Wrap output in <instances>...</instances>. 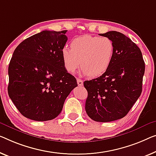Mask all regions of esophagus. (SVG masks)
Instances as JSON below:
<instances>
[{
	"label": "esophagus",
	"instance_id": "34e87169",
	"mask_svg": "<svg viewBox=\"0 0 156 156\" xmlns=\"http://www.w3.org/2000/svg\"><path fill=\"white\" fill-rule=\"evenodd\" d=\"M77 83H78V85L80 86H82L83 85V81L80 78H77Z\"/></svg>",
	"mask_w": 156,
	"mask_h": 156
}]
</instances>
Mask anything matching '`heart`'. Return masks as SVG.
<instances>
[{"mask_svg":"<svg viewBox=\"0 0 156 156\" xmlns=\"http://www.w3.org/2000/svg\"><path fill=\"white\" fill-rule=\"evenodd\" d=\"M71 48L62 51L65 68L74 73L79 66L90 77H98L108 70L115 52L113 41L107 37L85 36L78 37L71 43Z\"/></svg>","mask_w":156,"mask_h":156,"instance_id":"1","label":"heart"}]
</instances>
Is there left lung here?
Instances as JSON below:
<instances>
[{
  "label": "left lung",
  "mask_w": 156,
  "mask_h": 156,
  "mask_svg": "<svg viewBox=\"0 0 156 156\" xmlns=\"http://www.w3.org/2000/svg\"><path fill=\"white\" fill-rule=\"evenodd\" d=\"M100 36L114 44L112 63L101 76L83 84L88 93L87 114L94 121L106 122L125 117L140 97L145 63L140 49L124 34L112 31Z\"/></svg>",
  "instance_id": "1"
}]
</instances>
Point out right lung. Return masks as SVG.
<instances>
[{
	"instance_id": "1",
	"label": "right lung",
	"mask_w": 156,
	"mask_h": 156,
	"mask_svg": "<svg viewBox=\"0 0 156 156\" xmlns=\"http://www.w3.org/2000/svg\"><path fill=\"white\" fill-rule=\"evenodd\" d=\"M66 31H43L25 39L14 51L8 67V91L24 117L36 121L54 119L78 86L62 60Z\"/></svg>"
}]
</instances>
